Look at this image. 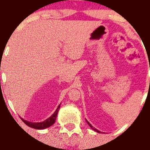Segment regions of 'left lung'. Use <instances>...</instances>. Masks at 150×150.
<instances>
[{
    "instance_id": "obj_1",
    "label": "left lung",
    "mask_w": 150,
    "mask_h": 150,
    "mask_svg": "<svg viewBox=\"0 0 150 150\" xmlns=\"http://www.w3.org/2000/svg\"><path fill=\"white\" fill-rule=\"evenodd\" d=\"M86 122H87V123H88V124H89V126H90V127H91V128L93 129V130H94V131H97V132H98V133H99V132H100V131H98V130H97V129H95V128H93V126L91 125V124H90V123H89V122H88V121H87V120H86Z\"/></svg>"
}]
</instances>
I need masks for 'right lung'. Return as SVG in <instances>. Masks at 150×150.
<instances>
[{"label":"right lung","instance_id":"obj_1","mask_svg":"<svg viewBox=\"0 0 150 150\" xmlns=\"http://www.w3.org/2000/svg\"><path fill=\"white\" fill-rule=\"evenodd\" d=\"M60 105L57 107V110L55 111V112L52 114V116H50V118H48L47 120H45V121H43V122H40V123H31V122L25 120H23V119H22V120L23 121V123H25V124H27L28 127H32V128L38 129V130H42V129L47 128V127H50V126H52V124L55 123L56 118H57V113L59 112V108H60Z\"/></svg>","mask_w":150,"mask_h":150}]
</instances>
